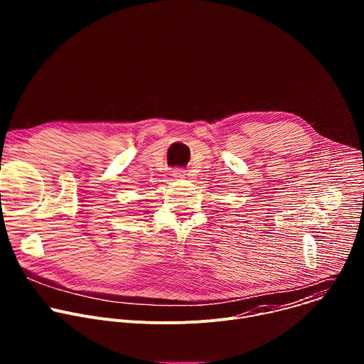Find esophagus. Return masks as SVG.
Instances as JSON below:
<instances>
[{
  "label": "esophagus",
  "instance_id": "obj_1",
  "mask_svg": "<svg viewBox=\"0 0 364 364\" xmlns=\"http://www.w3.org/2000/svg\"><path fill=\"white\" fill-rule=\"evenodd\" d=\"M174 176H176V177H183L184 174H183V171H176V173H174Z\"/></svg>",
  "mask_w": 364,
  "mask_h": 364
}]
</instances>
